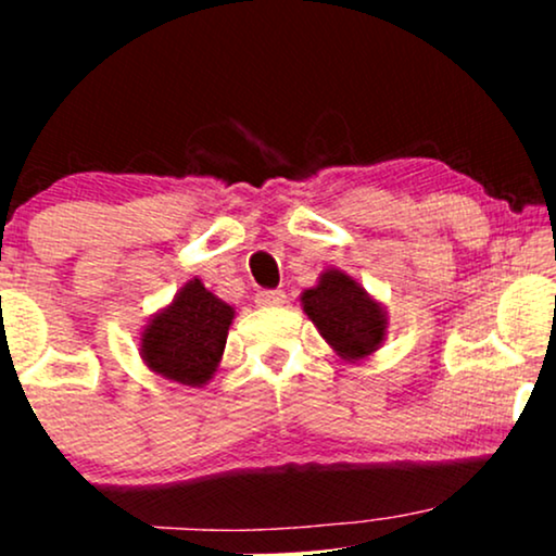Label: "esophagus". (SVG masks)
I'll return each mask as SVG.
<instances>
[{"mask_svg": "<svg viewBox=\"0 0 556 556\" xmlns=\"http://www.w3.org/2000/svg\"><path fill=\"white\" fill-rule=\"evenodd\" d=\"M286 301V293L276 288V291H257L255 293V303L257 306H280Z\"/></svg>", "mask_w": 556, "mask_h": 556, "instance_id": "esophagus-1", "label": "esophagus"}]
</instances>
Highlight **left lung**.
Masks as SVG:
<instances>
[{
    "label": "left lung",
    "instance_id": "left-lung-1",
    "mask_svg": "<svg viewBox=\"0 0 556 556\" xmlns=\"http://www.w3.org/2000/svg\"><path fill=\"white\" fill-rule=\"evenodd\" d=\"M301 301L321 337L344 359H362L384 339V311L344 273H324L318 286L303 293Z\"/></svg>",
    "mask_w": 556,
    "mask_h": 556
}]
</instances>
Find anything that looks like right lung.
Wrapping results in <instances>:
<instances>
[{"mask_svg": "<svg viewBox=\"0 0 556 556\" xmlns=\"http://www.w3.org/2000/svg\"><path fill=\"white\" fill-rule=\"evenodd\" d=\"M232 316V308L215 299L200 280H189L172 306L143 331V362L174 382L204 384L223 356Z\"/></svg>", "mask_w": 556, "mask_h": 556, "instance_id": "obj_1", "label": "right lung"}]
</instances>
